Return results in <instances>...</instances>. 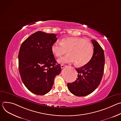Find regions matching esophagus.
Instances as JSON below:
<instances>
[{
	"instance_id": "esophagus-1",
	"label": "esophagus",
	"mask_w": 121,
	"mask_h": 121,
	"mask_svg": "<svg viewBox=\"0 0 121 121\" xmlns=\"http://www.w3.org/2000/svg\"><path fill=\"white\" fill-rule=\"evenodd\" d=\"M65 66V65H63V64L61 65V68H64Z\"/></svg>"
}]
</instances>
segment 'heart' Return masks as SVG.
Here are the masks:
<instances>
[{
    "mask_svg": "<svg viewBox=\"0 0 121 121\" xmlns=\"http://www.w3.org/2000/svg\"><path fill=\"white\" fill-rule=\"evenodd\" d=\"M51 51L56 57H61L67 53L68 54L58 59L60 63H75L78 66L87 65L92 58L94 50L92 44L80 37H66L61 43L55 42L51 46Z\"/></svg>",
    "mask_w": 121,
    "mask_h": 121,
    "instance_id": "1",
    "label": "heart"
}]
</instances>
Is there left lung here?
Returning <instances> with one entry per match:
<instances>
[{
    "instance_id": "1",
    "label": "left lung",
    "mask_w": 121,
    "mask_h": 121,
    "mask_svg": "<svg viewBox=\"0 0 121 121\" xmlns=\"http://www.w3.org/2000/svg\"><path fill=\"white\" fill-rule=\"evenodd\" d=\"M91 42L94 46L92 58L87 65L76 68L78 73L76 80L67 83L69 91L77 96H87L93 92L99 85L104 73V51L95 40Z\"/></svg>"
}]
</instances>
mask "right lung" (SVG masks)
Returning <instances> with one entry per match:
<instances>
[{"mask_svg": "<svg viewBox=\"0 0 121 121\" xmlns=\"http://www.w3.org/2000/svg\"><path fill=\"white\" fill-rule=\"evenodd\" d=\"M55 33L38 31L29 36L22 44L18 59L22 80L32 93L43 95L52 88L54 79L61 71L56 65L51 46L57 39Z\"/></svg>", "mask_w": 121, "mask_h": 121, "instance_id": "1", "label": "right lung"}]
</instances>
